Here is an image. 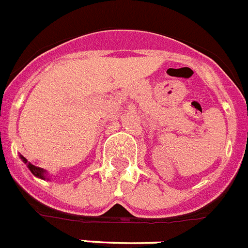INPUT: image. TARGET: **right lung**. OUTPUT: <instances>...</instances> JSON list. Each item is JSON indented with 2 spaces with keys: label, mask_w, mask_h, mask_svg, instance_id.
<instances>
[{
  "label": "right lung",
  "mask_w": 248,
  "mask_h": 248,
  "mask_svg": "<svg viewBox=\"0 0 248 248\" xmlns=\"http://www.w3.org/2000/svg\"><path fill=\"white\" fill-rule=\"evenodd\" d=\"M20 158H21V160H22L25 164H26L27 168L30 169V172L32 173L35 177H37V178H40V179H44V181H45V179L46 181H48L47 172H46L45 169H42V168H40V167H36V166H33V164H31V163L27 162L26 158H25L23 155H21V154H20Z\"/></svg>",
  "instance_id": "add662e5"
}]
</instances>
